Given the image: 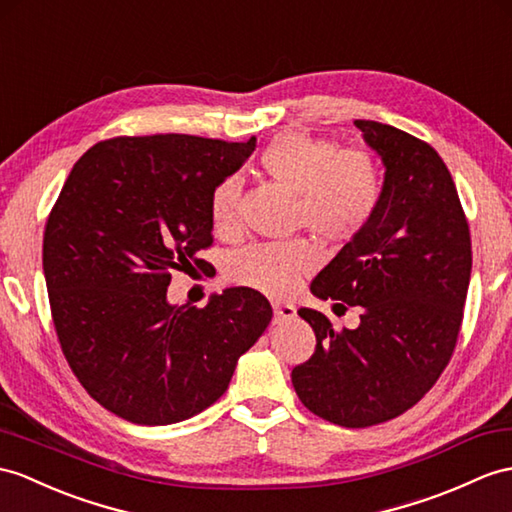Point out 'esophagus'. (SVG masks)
<instances>
[{"instance_id": "1", "label": "esophagus", "mask_w": 512, "mask_h": 512, "mask_svg": "<svg viewBox=\"0 0 512 512\" xmlns=\"http://www.w3.org/2000/svg\"><path fill=\"white\" fill-rule=\"evenodd\" d=\"M273 315H276V321H289L295 317V306L293 304H273Z\"/></svg>"}]
</instances>
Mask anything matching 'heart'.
Masks as SVG:
<instances>
[{
    "label": "heart",
    "instance_id": "b5f03b06",
    "mask_svg": "<svg viewBox=\"0 0 512 512\" xmlns=\"http://www.w3.org/2000/svg\"><path fill=\"white\" fill-rule=\"evenodd\" d=\"M260 167L282 189L297 195L295 223L319 241L343 245L367 228L380 202V173L365 149L343 147L306 132L276 136L260 156ZM241 178H223L210 195V219L217 232L236 226ZM317 263L306 239L254 243L228 260L232 282L269 297L289 293L295 282Z\"/></svg>",
    "mask_w": 512,
    "mask_h": 512
}]
</instances>
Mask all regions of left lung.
<instances>
[{"mask_svg":"<svg viewBox=\"0 0 512 512\" xmlns=\"http://www.w3.org/2000/svg\"><path fill=\"white\" fill-rule=\"evenodd\" d=\"M354 126L384 165L380 202L310 291L363 313L358 328L334 330L319 310L299 308L317 347L291 380L310 413L367 428L413 408L450 363L469 289L471 236L450 171L428 143L378 121Z\"/></svg>","mask_w":512,"mask_h":512,"instance_id":"left-lung-1","label":"left lung"}]
</instances>
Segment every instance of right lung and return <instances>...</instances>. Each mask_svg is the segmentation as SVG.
Returning a JSON list of instances; mask_svg holds the SVG:
<instances>
[{
  "label": "right lung",
  "instance_id": "obj_1",
  "mask_svg": "<svg viewBox=\"0 0 512 512\" xmlns=\"http://www.w3.org/2000/svg\"><path fill=\"white\" fill-rule=\"evenodd\" d=\"M256 139L119 136L93 145L62 186L43 236L58 341L95 402L139 426L189 419L226 393L271 304L247 286L173 306V271L202 269L210 195Z\"/></svg>",
  "mask_w": 512,
  "mask_h": 512
}]
</instances>
